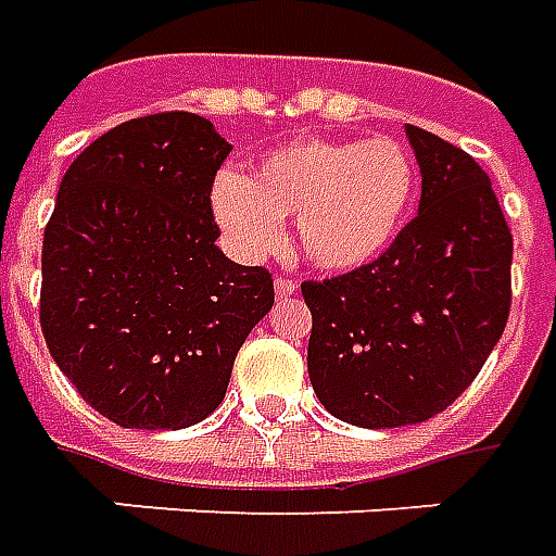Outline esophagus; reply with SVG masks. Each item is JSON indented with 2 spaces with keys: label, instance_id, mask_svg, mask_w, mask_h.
<instances>
[{
  "label": "esophagus",
  "instance_id": "34e87169",
  "mask_svg": "<svg viewBox=\"0 0 556 556\" xmlns=\"http://www.w3.org/2000/svg\"><path fill=\"white\" fill-rule=\"evenodd\" d=\"M296 281L293 278H287V275H281V278H275V296L278 299H287L296 293Z\"/></svg>",
  "mask_w": 556,
  "mask_h": 556
}]
</instances>
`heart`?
<instances>
[{"label": "heart", "instance_id": "heart-1", "mask_svg": "<svg viewBox=\"0 0 556 556\" xmlns=\"http://www.w3.org/2000/svg\"><path fill=\"white\" fill-rule=\"evenodd\" d=\"M419 170L407 146L374 140H299L271 152L251 179L222 176L215 215L248 254H269L296 222V248L326 271L359 269L395 239L416 200Z\"/></svg>", "mask_w": 556, "mask_h": 556}]
</instances>
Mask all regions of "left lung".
Here are the masks:
<instances>
[{"label": "left lung", "mask_w": 556, "mask_h": 556, "mask_svg": "<svg viewBox=\"0 0 556 556\" xmlns=\"http://www.w3.org/2000/svg\"><path fill=\"white\" fill-rule=\"evenodd\" d=\"M419 215L380 257L305 281L308 374L326 410L359 428L416 425L473 383L506 329L511 233L488 173L407 125Z\"/></svg>", "instance_id": "left-lung-1"}]
</instances>
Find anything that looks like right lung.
<instances>
[{"label": "right lung", "instance_id": "obj_1", "mask_svg": "<svg viewBox=\"0 0 556 556\" xmlns=\"http://www.w3.org/2000/svg\"><path fill=\"white\" fill-rule=\"evenodd\" d=\"M227 155L212 122L167 110L101 134L62 176L41 248V332L83 401L122 428L206 419L275 305L271 271L215 245L212 182Z\"/></svg>", "mask_w": 556, "mask_h": 556}]
</instances>
